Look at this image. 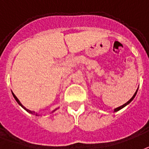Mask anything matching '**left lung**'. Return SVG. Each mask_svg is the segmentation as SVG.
Here are the masks:
<instances>
[{
	"label": "left lung",
	"instance_id": "obj_1",
	"mask_svg": "<svg viewBox=\"0 0 149 149\" xmlns=\"http://www.w3.org/2000/svg\"><path fill=\"white\" fill-rule=\"evenodd\" d=\"M137 90H138V88L136 89V92H135V93H134V95H133V96L132 97V98H131L130 100H129V101H128V102H126V103H125V104H123V105H122V106H121V107H117V108H115V109H114V112H117V111H120V110H121V109H122V108H123V107H125V106H126V105H128V104H130V102H132V101H133V99H134V98H135V96H136V92H137Z\"/></svg>",
	"mask_w": 149,
	"mask_h": 149
}]
</instances>
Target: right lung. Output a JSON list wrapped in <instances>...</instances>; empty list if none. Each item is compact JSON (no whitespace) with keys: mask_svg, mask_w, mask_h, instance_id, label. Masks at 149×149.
Here are the masks:
<instances>
[{"mask_svg":"<svg viewBox=\"0 0 149 149\" xmlns=\"http://www.w3.org/2000/svg\"><path fill=\"white\" fill-rule=\"evenodd\" d=\"M12 93H13V97H14V99H15V100H16V102H17V103H18L19 105L20 106V107H23V108H24V110H25V111H27V112H28V113H30V114H33V115H35V116H40V114H38V113H36V112H35V111H30V110H28V109L26 108V107H24V106L22 105V103H21V102H20V101H19V100H18V98H17V97H16V95H15V94H14V93H13V91H12ZM58 108H56V109H55V110H54V111H53L52 112H51V113H54V112L55 111H57V110H58Z\"/></svg>","mask_w":149,"mask_h":149,"instance_id":"right-lung-1","label":"right lung"}]
</instances>
